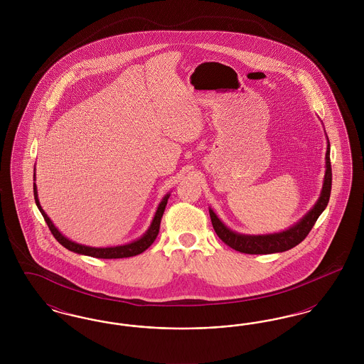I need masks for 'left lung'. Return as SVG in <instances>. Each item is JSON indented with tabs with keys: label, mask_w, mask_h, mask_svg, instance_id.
Returning a JSON list of instances; mask_svg holds the SVG:
<instances>
[{
	"label": "left lung",
	"mask_w": 364,
	"mask_h": 364,
	"mask_svg": "<svg viewBox=\"0 0 364 364\" xmlns=\"http://www.w3.org/2000/svg\"><path fill=\"white\" fill-rule=\"evenodd\" d=\"M330 191H331V165H330V143L328 140L326 150V172L323 178V186L319 195V199L314 208L294 226L279 233L272 235H242L230 230L228 226L215 215V213L208 208L211 224L217 236L229 245L230 248L242 252V254H274L284 252L296 247L303 242L310 233L312 226L315 225L318 217L326 208L329 203Z\"/></svg>",
	"instance_id": "obj_1"
}]
</instances>
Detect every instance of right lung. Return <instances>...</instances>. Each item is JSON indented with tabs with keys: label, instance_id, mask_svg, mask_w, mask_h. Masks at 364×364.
Masks as SVG:
<instances>
[{
	"label": "right lung",
	"instance_id": "right-lung-1",
	"mask_svg": "<svg viewBox=\"0 0 364 364\" xmlns=\"http://www.w3.org/2000/svg\"><path fill=\"white\" fill-rule=\"evenodd\" d=\"M171 193H166L164 196V199L161 200L159 206L156 208V215L153 218V223L150 228L146 230V233L135 242H128L124 245H116V247H88V245H83L79 242H72L70 239H67L64 235L60 233V230L54 226L52 220L48 217V214L43 211V208H41L39 199H38V192H36V184L34 183V198L35 203L39 208L41 214L43 215L46 224L49 226L53 236L55 237V240L60 242L61 245H64L67 250L73 251L76 254H82V255H88L92 258H100V259H119V258H129V257H135L141 254L143 251H146L156 239L158 232H159V225H161V218L164 215V211L166 208L168 199H169Z\"/></svg>",
	"mask_w": 364,
	"mask_h": 364
}]
</instances>
